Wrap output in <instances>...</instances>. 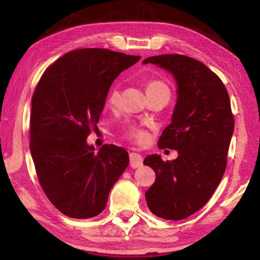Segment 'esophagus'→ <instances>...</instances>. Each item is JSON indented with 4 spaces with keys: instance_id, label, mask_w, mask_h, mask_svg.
<instances>
[{
    "instance_id": "1",
    "label": "esophagus",
    "mask_w": 260,
    "mask_h": 260,
    "mask_svg": "<svg viewBox=\"0 0 260 260\" xmlns=\"http://www.w3.org/2000/svg\"><path fill=\"white\" fill-rule=\"evenodd\" d=\"M129 159H131L129 165L131 167H133V169H139V167L143 165V158L142 156L139 155V153L132 152L129 155Z\"/></svg>"
}]
</instances>
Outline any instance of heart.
Returning <instances> with one entry per match:
<instances>
[{"instance_id":"1","label":"heart","mask_w":260,"mask_h":260,"mask_svg":"<svg viewBox=\"0 0 260 260\" xmlns=\"http://www.w3.org/2000/svg\"><path fill=\"white\" fill-rule=\"evenodd\" d=\"M147 94L148 96L160 93V91H169V88L165 85L164 82L160 80H149L146 86ZM120 101V90L117 86H113L110 88L109 93L107 95V104L110 108H116L118 107ZM127 138L129 140L134 141L135 143L139 144H144L149 140V134L144 129L138 128V127H132L128 129L126 134Z\"/></svg>"}]
</instances>
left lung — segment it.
Here are the masks:
<instances>
[{"mask_svg": "<svg viewBox=\"0 0 260 260\" xmlns=\"http://www.w3.org/2000/svg\"><path fill=\"white\" fill-rule=\"evenodd\" d=\"M142 63L166 70L178 87L171 124L158 140L160 149L178 150V158L146 157L143 164L156 173L147 204L159 218L186 219L208 203L225 173L234 132L230 96L217 74L191 57L159 55Z\"/></svg>", "mask_w": 260, "mask_h": 260, "instance_id": "left-lung-1", "label": "left lung"}]
</instances>
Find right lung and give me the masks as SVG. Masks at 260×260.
Listing matches in <instances>:
<instances>
[{
	"label": "right lung",
	"mask_w": 260,
	"mask_h": 260,
	"mask_svg": "<svg viewBox=\"0 0 260 260\" xmlns=\"http://www.w3.org/2000/svg\"><path fill=\"white\" fill-rule=\"evenodd\" d=\"M139 59L99 48L72 50L46 70L35 88L30 155L43 191L70 218L102 212L110 190L128 166L125 149L104 144L96 152L87 136L98 129L114 79Z\"/></svg>",
	"instance_id": "obj_1"
}]
</instances>
